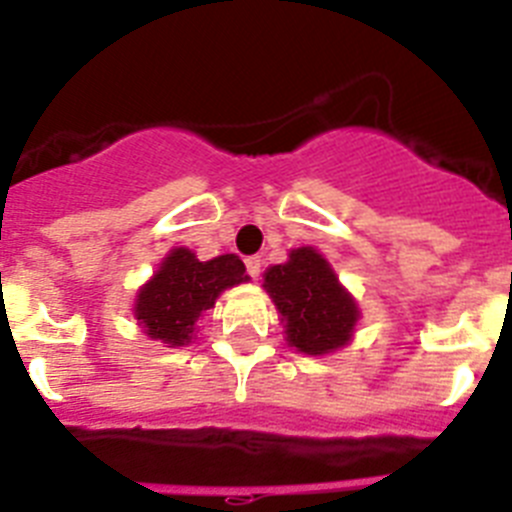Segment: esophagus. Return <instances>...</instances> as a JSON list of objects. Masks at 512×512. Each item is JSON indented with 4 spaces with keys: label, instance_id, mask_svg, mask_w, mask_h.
<instances>
[{
    "label": "esophagus",
    "instance_id": "1",
    "mask_svg": "<svg viewBox=\"0 0 512 512\" xmlns=\"http://www.w3.org/2000/svg\"><path fill=\"white\" fill-rule=\"evenodd\" d=\"M246 271L251 279H259L261 274V256H248L246 259Z\"/></svg>",
    "mask_w": 512,
    "mask_h": 512
}]
</instances>
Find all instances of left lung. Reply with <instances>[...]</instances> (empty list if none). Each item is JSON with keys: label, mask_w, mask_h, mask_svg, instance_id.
<instances>
[{"label": "left lung", "mask_w": 512, "mask_h": 512, "mask_svg": "<svg viewBox=\"0 0 512 512\" xmlns=\"http://www.w3.org/2000/svg\"><path fill=\"white\" fill-rule=\"evenodd\" d=\"M264 287L287 328V341L305 354H328L343 346L359 320L356 302L338 284L315 248H297L287 264L271 266Z\"/></svg>", "instance_id": "8db88e82"}]
</instances>
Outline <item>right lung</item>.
<instances>
[{
  "mask_svg": "<svg viewBox=\"0 0 512 512\" xmlns=\"http://www.w3.org/2000/svg\"><path fill=\"white\" fill-rule=\"evenodd\" d=\"M246 279V266L233 253L200 261L189 248H174L138 292L135 318L153 341L184 346L192 341L194 325L215 305L217 295Z\"/></svg>",
  "mask_w": 512,
  "mask_h": 512,
  "instance_id": "1",
  "label": "right lung"
}]
</instances>
